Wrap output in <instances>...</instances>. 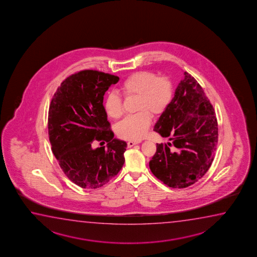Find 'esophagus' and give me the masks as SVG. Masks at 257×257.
<instances>
[{
    "label": "esophagus",
    "mask_w": 257,
    "mask_h": 257,
    "mask_svg": "<svg viewBox=\"0 0 257 257\" xmlns=\"http://www.w3.org/2000/svg\"><path fill=\"white\" fill-rule=\"evenodd\" d=\"M139 143H141V141H130V142L127 143V147L132 148V147H134L136 144H139Z\"/></svg>",
    "instance_id": "34e87169"
}]
</instances>
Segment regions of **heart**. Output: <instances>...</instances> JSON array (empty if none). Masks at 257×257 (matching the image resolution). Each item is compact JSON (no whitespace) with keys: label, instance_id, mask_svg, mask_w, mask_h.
<instances>
[{"label":"heart","instance_id":"heart-1","mask_svg":"<svg viewBox=\"0 0 257 257\" xmlns=\"http://www.w3.org/2000/svg\"><path fill=\"white\" fill-rule=\"evenodd\" d=\"M120 89L125 98L137 97L136 113L119 122L116 134L120 138L138 141L146 135L151 123V114L158 116L167 109L174 96V87L166 76H158L151 71H139L129 75ZM104 109L110 118L118 119L122 114L120 95L109 92L104 100Z\"/></svg>","mask_w":257,"mask_h":257}]
</instances>
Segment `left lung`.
Returning <instances> with one entry per match:
<instances>
[{"label": "left lung", "instance_id": "left-lung-1", "mask_svg": "<svg viewBox=\"0 0 257 257\" xmlns=\"http://www.w3.org/2000/svg\"><path fill=\"white\" fill-rule=\"evenodd\" d=\"M154 131L172 142L157 144L150 161L156 177L171 188L183 189L205 175L217 146V119L200 84L189 73L184 72Z\"/></svg>", "mask_w": 257, "mask_h": 257}]
</instances>
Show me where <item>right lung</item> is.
I'll return each mask as SVG.
<instances>
[{"label": "right lung", "mask_w": 257, "mask_h": 257, "mask_svg": "<svg viewBox=\"0 0 257 257\" xmlns=\"http://www.w3.org/2000/svg\"><path fill=\"white\" fill-rule=\"evenodd\" d=\"M118 76L83 70L68 76L57 89L49 108L48 133L53 154L71 182L83 189L105 185L122 169L127 144L114 139L103 106L105 92ZM94 140L107 149L93 150Z\"/></svg>", "instance_id": "add662e5"}]
</instances>
